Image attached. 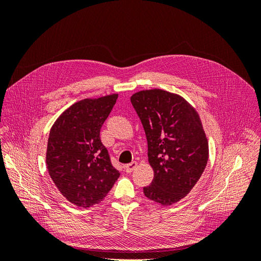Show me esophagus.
Here are the masks:
<instances>
[{
  "mask_svg": "<svg viewBox=\"0 0 261 261\" xmlns=\"http://www.w3.org/2000/svg\"><path fill=\"white\" fill-rule=\"evenodd\" d=\"M136 167H137V162L136 161H133V162L125 165V171L127 172V173H130V172H133L134 170H135Z\"/></svg>",
  "mask_w": 261,
  "mask_h": 261,
  "instance_id": "34e87169",
  "label": "esophagus"
}]
</instances>
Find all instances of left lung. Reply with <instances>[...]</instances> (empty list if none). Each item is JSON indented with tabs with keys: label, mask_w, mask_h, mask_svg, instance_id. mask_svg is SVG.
I'll list each match as a JSON object with an SVG mask.
<instances>
[{
	"label": "left lung",
	"mask_w": 261,
	"mask_h": 261,
	"mask_svg": "<svg viewBox=\"0 0 261 261\" xmlns=\"http://www.w3.org/2000/svg\"><path fill=\"white\" fill-rule=\"evenodd\" d=\"M144 126L153 179L144 194L171 206L192 191L206 168L209 145L196 109L179 94L141 90L130 97Z\"/></svg>",
	"instance_id": "obj_1"
}]
</instances>
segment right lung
<instances>
[{
  "mask_svg": "<svg viewBox=\"0 0 261 261\" xmlns=\"http://www.w3.org/2000/svg\"><path fill=\"white\" fill-rule=\"evenodd\" d=\"M117 97L113 93L78 101L51 127L46 168L60 193L77 207L101 202L120 176L100 139V129Z\"/></svg>",
  "mask_w": 261,
  "mask_h": 261,
  "instance_id": "obj_1",
  "label": "right lung"
}]
</instances>
